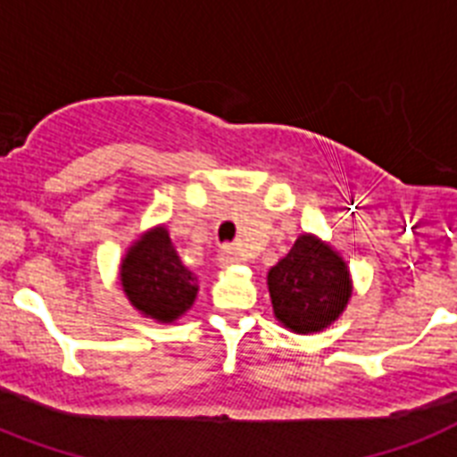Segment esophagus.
<instances>
[{"label":"esophagus","instance_id":"1","mask_svg":"<svg viewBox=\"0 0 457 457\" xmlns=\"http://www.w3.org/2000/svg\"><path fill=\"white\" fill-rule=\"evenodd\" d=\"M218 262H220L222 267H229V264L239 262V255H237V251L232 246H222L220 253H218Z\"/></svg>","mask_w":457,"mask_h":457}]
</instances>
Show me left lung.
Listing matches in <instances>:
<instances>
[{
    "label": "left lung",
    "instance_id": "1",
    "mask_svg": "<svg viewBox=\"0 0 457 457\" xmlns=\"http://www.w3.org/2000/svg\"><path fill=\"white\" fill-rule=\"evenodd\" d=\"M276 318L297 335L320 332L344 312L351 297L346 262L328 244L302 235L267 274Z\"/></svg>",
    "mask_w": 457,
    "mask_h": 457
}]
</instances>
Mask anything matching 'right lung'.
I'll return each mask as SVG.
<instances>
[{
  "label": "right lung",
  "mask_w": 457,
  "mask_h": 457,
  "mask_svg": "<svg viewBox=\"0 0 457 457\" xmlns=\"http://www.w3.org/2000/svg\"><path fill=\"white\" fill-rule=\"evenodd\" d=\"M122 290L132 306L160 323H171L195 302L197 283L176 255L167 228L141 237L120 264Z\"/></svg>",
  "instance_id": "right-lung-1"
}]
</instances>
